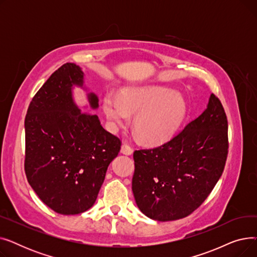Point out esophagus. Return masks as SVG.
Segmentation results:
<instances>
[{
	"label": "esophagus",
	"mask_w": 257,
	"mask_h": 257,
	"mask_svg": "<svg viewBox=\"0 0 257 257\" xmlns=\"http://www.w3.org/2000/svg\"><path fill=\"white\" fill-rule=\"evenodd\" d=\"M120 153H123L125 155H131L133 153V149L129 145L123 144L120 147Z\"/></svg>",
	"instance_id": "34e87169"
}]
</instances>
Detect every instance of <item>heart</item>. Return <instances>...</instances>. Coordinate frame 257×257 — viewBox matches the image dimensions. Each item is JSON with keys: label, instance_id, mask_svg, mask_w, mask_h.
I'll list each match as a JSON object with an SVG mask.
<instances>
[{"label": "heart", "instance_id": "b5f03b06", "mask_svg": "<svg viewBox=\"0 0 257 257\" xmlns=\"http://www.w3.org/2000/svg\"><path fill=\"white\" fill-rule=\"evenodd\" d=\"M103 110L111 129L125 126L128 113H136L133 127L144 142L159 145L172 139L186 115V103L175 90L155 85L124 88L119 99L108 93Z\"/></svg>", "mask_w": 257, "mask_h": 257}]
</instances>
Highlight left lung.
<instances>
[{
    "label": "left lung",
    "instance_id": "1",
    "mask_svg": "<svg viewBox=\"0 0 257 257\" xmlns=\"http://www.w3.org/2000/svg\"><path fill=\"white\" fill-rule=\"evenodd\" d=\"M228 154V123L221 101L207 108L163 146L133 153L132 192L141 211L167 222L187 217L222 176Z\"/></svg>",
    "mask_w": 257,
    "mask_h": 257
}]
</instances>
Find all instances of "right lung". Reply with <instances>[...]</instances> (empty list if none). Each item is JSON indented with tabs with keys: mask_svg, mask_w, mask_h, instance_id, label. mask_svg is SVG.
I'll return each mask as SVG.
<instances>
[{
	"mask_svg": "<svg viewBox=\"0 0 257 257\" xmlns=\"http://www.w3.org/2000/svg\"><path fill=\"white\" fill-rule=\"evenodd\" d=\"M84 73L75 63L54 72L33 97L25 118V172L44 203L60 214H78L97 200L108 166L120 141L106 131L98 115L74 101V86L83 87ZM89 106L99 107L93 92Z\"/></svg>",
	"mask_w": 257,
	"mask_h": 257,
	"instance_id": "add662e5",
	"label": "right lung"
}]
</instances>
